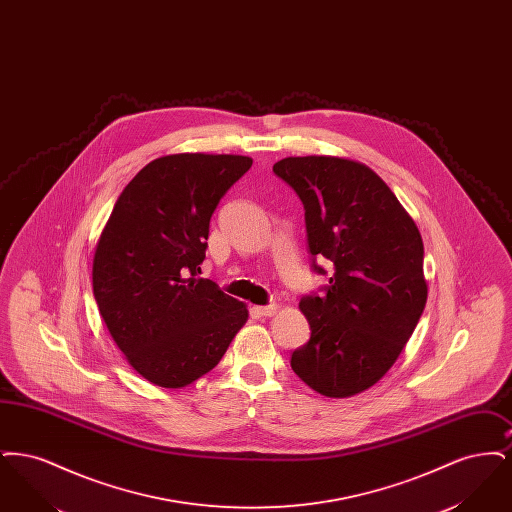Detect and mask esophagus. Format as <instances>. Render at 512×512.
<instances>
[{
	"instance_id": "esophagus-1",
	"label": "esophagus",
	"mask_w": 512,
	"mask_h": 512,
	"mask_svg": "<svg viewBox=\"0 0 512 512\" xmlns=\"http://www.w3.org/2000/svg\"><path fill=\"white\" fill-rule=\"evenodd\" d=\"M253 311L261 317H272L278 311V305L272 303V305H263V307H253Z\"/></svg>"
}]
</instances>
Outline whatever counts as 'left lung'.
Here are the masks:
<instances>
[{
    "label": "left lung",
    "instance_id": "obj_1",
    "mask_svg": "<svg viewBox=\"0 0 512 512\" xmlns=\"http://www.w3.org/2000/svg\"><path fill=\"white\" fill-rule=\"evenodd\" d=\"M272 171L305 207L307 242L334 265L324 295L299 301L311 340L293 372L320 395L351 397L374 386L413 336L428 299L422 236L388 184L363 163L307 155Z\"/></svg>",
    "mask_w": 512,
    "mask_h": 512
}]
</instances>
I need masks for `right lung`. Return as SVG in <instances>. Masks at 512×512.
<instances>
[{
  "mask_svg": "<svg viewBox=\"0 0 512 512\" xmlns=\"http://www.w3.org/2000/svg\"><path fill=\"white\" fill-rule=\"evenodd\" d=\"M251 165L244 155L159 157L128 182L99 236V315L155 386L184 388L213 370L247 320L245 303L197 274L211 217Z\"/></svg>",
  "mask_w": 512,
  "mask_h": 512,
  "instance_id": "right-lung-1",
  "label": "right lung"
}]
</instances>
